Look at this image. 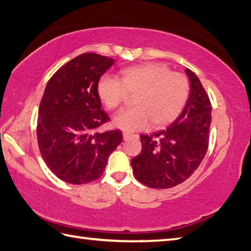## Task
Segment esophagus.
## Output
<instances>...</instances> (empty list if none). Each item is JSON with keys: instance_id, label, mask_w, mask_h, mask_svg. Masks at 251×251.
Masks as SVG:
<instances>
[{"instance_id": "obj_1", "label": "esophagus", "mask_w": 251, "mask_h": 251, "mask_svg": "<svg viewBox=\"0 0 251 251\" xmlns=\"http://www.w3.org/2000/svg\"><path fill=\"white\" fill-rule=\"evenodd\" d=\"M130 137H136V138H138V135H132V134H130V132H123V138H124V140H127V139H129Z\"/></svg>"}]
</instances>
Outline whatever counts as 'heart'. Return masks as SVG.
Returning <instances> with one entry per match:
<instances>
[{
    "instance_id": "obj_1",
    "label": "heart",
    "mask_w": 251,
    "mask_h": 251,
    "mask_svg": "<svg viewBox=\"0 0 251 251\" xmlns=\"http://www.w3.org/2000/svg\"><path fill=\"white\" fill-rule=\"evenodd\" d=\"M135 95L136 106L123 110L113 117V124L125 131L168 125L183 110L189 98L190 83L185 75L163 63H145L124 69L120 79L102 76L97 84V95L106 109L113 110Z\"/></svg>"
}]
</instances>
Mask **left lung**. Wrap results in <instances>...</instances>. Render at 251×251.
<instances>
[{
  "mask_svg": "<svg viewBox=\"0 0 251 251\" xmlns=\"http://www.w3.org/2000/svg\"><path fill=\"white\" fill-rule=\"evenodd\" d=\"M190 95L180 115L166 129L141 135L142 150L131 159L138 181L152 189L182 183L204 159L211 123L209 97L194 72L186 69Z\"/></svg>",
  "mask_w": 251,
  "mask_h": 251,
  "instance_id": "obj_1",
  "label": "left lung"
}]
</instances>
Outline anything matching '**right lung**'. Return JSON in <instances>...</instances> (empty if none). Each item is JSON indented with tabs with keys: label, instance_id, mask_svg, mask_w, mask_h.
Listing matches in <instances>:
<instances>
[{
	"label": "right lung",
	"instance_id": "add662e5",
	"mask_svg": "<svg viewBox=\"0 0 251 251\" xmlns=\"http://www.w3.org/2000/svg\"><path fill=\"white\" fill-rule=\"evenodd\" d=\"M114 59L85 52L55 72L42 97L36 136L51 173L71 184L101 177L110 154L123 140L119 129L97 132L110 121L101 110L97 84Z\"/></svg>",
	"mask_w": 251,
	"mask_h": 251
}]
</instances>
